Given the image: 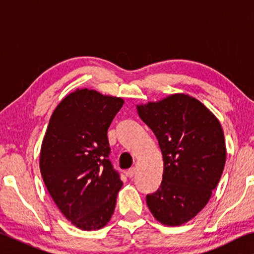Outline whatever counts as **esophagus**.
Here are the masks:
<instances>
[{
    "label": "esophagus",
    "mask_w": 254,
    "mask_h": 254,
    "mask_svg": "<svg viewBox=\"0 0 254 254\" xmlns=\"http://www.w3.org/2000/svg\"><path fill=\"white\" fill-rule=\"evenodd\" d=\"M135 174H136V169L135 168H130V169L127 171V177H130V178L134 177Z\"/></svg>",
    "instance_id": "34e87169"
}]
</instances>
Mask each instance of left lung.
Instances as JSON below:
<instances>
[{"label": "left lung", "mask_w": 254, "mask_h": 254, "mask_svg": "<svg viewBox=\"0 0 254 254\" xmlns=\"http://www.w3.org/2000/svg\"><path fill=\"white\" fill-rule=\"evenodd\" d=\"M136 111L156 135L163 160L162 182L147 195L148 207L161 224L183 225L205 207L221 179L226 161L221 123L184 93L137 104Z\"/></svg>", "instance_id": "1"}]
</instances>
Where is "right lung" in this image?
I'll list each match as a JSON object with an SVG mask.
<instances>
[{"label":"right lung","instance_id":"1","mask_svg":"<svg viewBox=\"0 0 254 254\" xmlns=\"http://www.w3.org/2000/svg\"><path fill=\"white\" fill-rule=\"evenodd\" d=\"M123 103L77 88L56 107L42 140V179L60 212L79 230H100L114 213L123 183L109 160L107 130Z\"/></svg>","mask_w":254,"mask_h":254}]
</instances>
